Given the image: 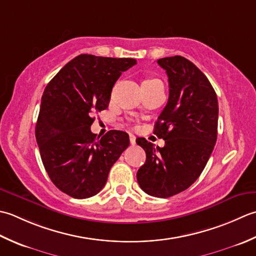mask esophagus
<instances>
[{
    "label": "esophagus",
    "instance_id": "34e87169",
    "mask_svg": "<svg viewBox=\"0 0 256 256\" xmlns=\"http://www.w3.org/2000/svg\"><path fill=\"white\" fill-rule=\"evenodd\" d=\"M129 139H130V144H132V146H134L136 144V136L132 134H129Z\"/></svg>",
    "mask_w": 256,
    "mask_h": 256
}]
</instances>
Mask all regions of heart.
<instances>
[{
    "mask_svg": "<svg viewBox=\"0 0 256 256\" xmlns=\"http://www.w3.org/2000/svg\"><path fill=\"white\" fill-rule=\"evenodd\" d=\"M160 82V80H158V78H154V77L147 78V80H144V82Z\"/></svg>",
    "mask_w": 256,
    "mask_h": 256,
    "instance_id": "heart-1",
    "label": "heart"
}]
</instances>
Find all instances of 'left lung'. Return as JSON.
Instances as JSON below:
<instances>
[{
  "instance_id": "1",
  "label": "left lung",
  "mask_w": 256,
  "mask_h": 256,
  "mask_svg": "<svg viewBox=\"0 0 256 256\" xmlns=\"http://www.w3.org/2000/svg\"><path fill=\"white\" fill-rule=\"evenodd\" d=\"M157 62L169 80L168 104L154 130L164 147L137 138L146 151L137 180L147 194L169 198L188 189L204 169L216 142L218 106L210 82L194 62L182 56Z\"/></svg>"
}]
</instances>
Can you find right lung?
<instances>
[{
    "label": "right lung",
    "instance_id": "obj_1",
    "mask_svg": "<svg viewBox=\"0 0 256 256\" xmlns=\"http://www.w3.org/2000/svg\"><path fill=\"white\" fill-rule=\"evenodd\" d=\"M134 58L82 54L57 72L42 96L35 127L42 161L52 182L75 199L97 194L112 164L129 146V136L90 130L92 114L106 109L112 90Z\"/></svg>",
    "mask_w": 256,
    "mask_h": 256
}]
</instances>
